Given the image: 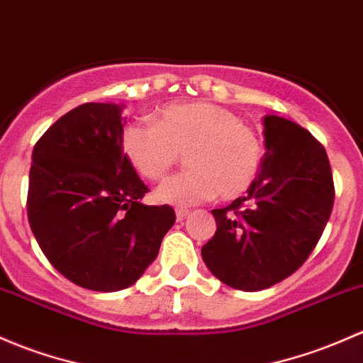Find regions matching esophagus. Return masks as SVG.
Here are the masks:
<instances>
[{"label": "esophagus", "mask_w": 363, "mask_h": 363, "mask_svg": "<svg viewBox=\"0 0 363 363\" xmlns=\"http://www.w3.org/2000/svg\"><path fill=\"white\" fill-rule=\"evenodd\" d=\"M188 213H189L188 208H177V211H175V216H177V220H182L186 216H188Z\"/></svg>", "instance_id": "esophagus-1"}]
</instances>
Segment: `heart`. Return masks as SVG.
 Returning a JSON list of instances; mask_svg holds the SVG:
<instances>
[{"instance_id":"1","label":"heart","mask_w":363,"mask_h":363,"mask_svg":"<svg viewBox=\"0 0 363 363\" xmlns=\"http://www.w3.org/2000/svg\"><path fill=\"white\" fill-rule=\"evenodd\" d=\"M151 121H133L121 133V150L143 177L160 181L186 155L188 172L155 189L160 203L189 207L240 196L254 184L264 160L259 133L242 118L212 102L169 104Z\"/></svg>"}]
</instances>
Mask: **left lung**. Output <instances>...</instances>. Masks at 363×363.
Listing matches in <instances>:
<instances>
[{"label":"left lung","mask_w":363,"mask_h":363,"mask_svg":"<svg viewBox=\"0 0 363 363\" xmlns=\"http://www.w3.org/2000/svg\"><path fill=\"white\" fill-rule=\"evenodd\" d=\"M266 155L247 196L213 208L217 231L201 249L216 278L245 292L291 277L318 243L334 205L325 147L291 120L264 116Z\"/></svg>","instance_id":"1"}]
</instances>
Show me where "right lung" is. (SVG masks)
I'll return each instance as SVG.
<instances>
[{"label":"right lung","instance_id":"right-lung-1","mask_svg":"<svg viewBox=\"0 0 363 363\" xmlns=\"http://www.w3.org/2000/svg\"><path fill=\"white\" fill-rule=\"evenodd\" d=\"M121 106L86 102L55 121L33 150L28 219L62 277L116 292L135 284L174 226L169 205H144L150 189L121 150Z\"/></svg>","mask_w":363,"mask_h":363}]
</instances>
